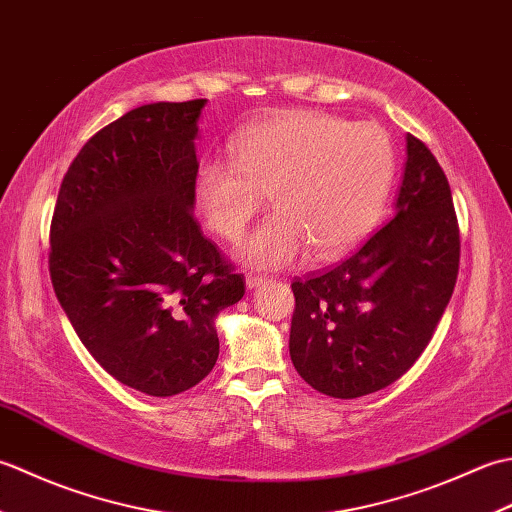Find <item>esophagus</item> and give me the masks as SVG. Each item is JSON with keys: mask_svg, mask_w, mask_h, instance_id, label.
I'll return each mask as SVG.
<instances>
[{"mask_svg": "<svg viewBox=\"0 0 512 512\" xmlns=\"http://www.w3.org/2000/svg\"><path fill=\"white\" fill-rule=\"evenodd\" d=\"M268 284V277H262V275H246V286L253 290V288H262Z\"/></svg>", "mask_w": 512, "mask_h": 512, "instance_id": "34e87169", "label": "esophagus"}]
</instances>
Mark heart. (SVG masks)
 Returning a JSON list of instances; mask_svg holds the SVG:
<instances>
[{"label": "heart", "instance_id": "b5f03b06", "mask_svg": "<svg viewBox=\"0 0 512 512\" xmlns=\"http://www.w3.org/2000/svg\"><path fill=\"white\" fill-rule=\"evenodd\" d=\"M233 151L235 160L202 162L193 195L211 231L235 244L268 191L277 211L239 250L255 268L290 266L310 248L319 259L350 250L374 224L394 176L383 129L312 110L250 127Z\"/></svg>", "mask_w": 512, "mask_h": 512}]
</instances>
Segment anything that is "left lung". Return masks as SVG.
Listing matches in <instances>:
<instances>
[{"label": "left lung", "mask_w": 512, "mask_h": 512, "mask_svg": "<svg viewBox=\"0 0 512 512\" xmlns=\"http://www.w3.org/2000/svg\"><path fill=\"white\" fill-rule=\"evenodd\" d=\"M458 268L449 180L429 147L407 134L396 215L341 264L292 281V365L332 398L391 385L429 345Z\"/></svg>", "instance_id": "1"}]
</instances>
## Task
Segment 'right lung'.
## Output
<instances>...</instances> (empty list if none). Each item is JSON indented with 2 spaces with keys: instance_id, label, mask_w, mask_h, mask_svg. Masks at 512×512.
<instances>
[{
  "instance_id": "right-lung-1",
  "label": "right lung",
  "mask_w": 512,
  "mask_h": 512,
  "mask_svg": "<svg viewBox=\"0 0 512 512\" xmlns=\"http://www.w3.org/2000/svg\"><path fill=\"white\" fill-rule=\"evenodd\" d=\"M204 105H143L96 132L50 224V279L74 332L118 383L158 398L209 376L217 312L246 290L193 217Z\"/></svg>"
}]
</instances>
